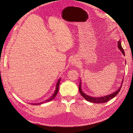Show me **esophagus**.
<instances>
[{
	"mask_svg": "<svg viewBox=\"0 0 133 133\" xmlns=\"http://www.w3.org/2000/svg\"><path fill=\"white\" fill-rule=\"evenodd\" d=\"M73 63H75V62H73Z\"/></svg>",
	"mask_w": 133,
	"mask_h": 133,
	"instance_id": "34e87169",
	"label": "esophagus"
}]
</instances>
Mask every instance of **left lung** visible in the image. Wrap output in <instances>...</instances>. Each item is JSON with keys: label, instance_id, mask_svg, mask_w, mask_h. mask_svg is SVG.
<instances>
[{"label": "left lung", "instance_id": "1", "mask_svg": "<svg viewBox=\"0 0 133 133\" xmlns=\"http://www.w3.org/2000/svg\"><path fill=\"white\" fill-rule=\"evenodd\" d=\"M118 46L119 49L122 51V52L123 54V55H125V52H124L123 48L121 46V41H119L118 42ZM81 82H80L79 83V91L80 94H81V95L86 100H87V101L90 102H92V103H105L107 102V101L113 98L114 97H115L116 96L119 91H120V90L121 89V87H122V85L120 87V88L118 89L117 91H116L115 92H113L112 94H110L109 95H107V96H104L103 97H99V98H94V97H90V96L87 95L86 94H84V93L83 92V91H82L81 90Z\"/></svg>", "mask_w": 133, "mask_h": 133}]
</instances>
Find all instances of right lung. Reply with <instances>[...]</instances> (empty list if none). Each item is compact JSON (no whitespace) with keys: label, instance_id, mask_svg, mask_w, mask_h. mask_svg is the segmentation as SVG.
Returning a JSON list of instances; mask_svg holds the SVG:
<instances>
[{"label":"right lung","instance_id":"1","mask_svg":"<svg viewBox=\"0 0 133 133\" xmlns=\"http://www.w3.org/2000/svg\"><path fill=\"white\" fill-rule=\"evenodd\" d=\"M60 81H61V79H59V80H58V81L57 83H56V90H55V92L54 93V94L51 96V97H50V98L49 99H47V101H45L44 102H48V101H51L52 99H53L55 97V96L56 95V94H57V93H58V92L59 86V83H60ZM43 103V102H41V103H34V104H41Z\"/></svg>","mask_w":133,"mask_h":133}]
</instances>
